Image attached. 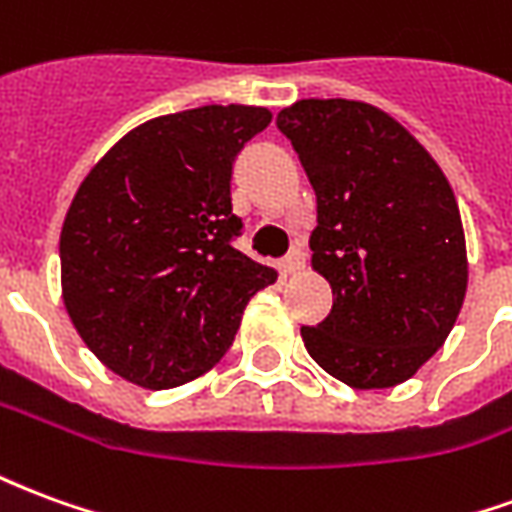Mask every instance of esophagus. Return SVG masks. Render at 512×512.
Returning a JSON list of instances; mask_svg holds the SVG:
<instances>
[{
    "mask_svg": "<svg viewBox=\"0 0 512 512\" xmlns=\"http://www.w3.org/2000/svg\"><path fill=\"white\" fill-rule=\"evenodd\" d=\"M304 266V246L296 244L293 249H290L288 255L282 257V263H279V268L285 271V274H296L299 268Z\"/></svg>",
    "mask_w": 512,
    "mask_h": 512,
    "instance_id": "esophagus-1",
    "label": "esophagus"
}]
</instances>
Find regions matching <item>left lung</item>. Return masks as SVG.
Here are the masks:
<instances>
[{
  "label": "left lung",
  "instance_id": "1",
  "mask_svg": "<svg viewBox=\"0 0 512 512\" xmlns=\"http://www.w3.org/2000/svg\"><path fill=\"white\" fill-rule=\"evenodd\" d=\"M315 197L312 266L332 312L301 326L310 356L356 389L406 381L439 351L466 296V241L439 164L362 101L304 98L277 115Z\"/></svg>",
  "mask_w": 512,
  "mask_h": 512
}]
</instances>
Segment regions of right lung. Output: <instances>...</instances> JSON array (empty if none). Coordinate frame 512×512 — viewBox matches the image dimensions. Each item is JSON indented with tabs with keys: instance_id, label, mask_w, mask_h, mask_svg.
Masks as SVG:
<instances>
[{
	"instance_id": "add662e5",
	"label": "right lung",
	"mask_w": 512,
	"mask_h": 512,
	"mask_svg": "<svg viewBox=\"0 0 512 512\" xmlns=\"http://www.w3.org/2000/svg\"><path fill=\"white\" fill-rule=\"evenodd\" d=\"M263 106H200L147 120L106 153L60 235L62 299L76 332L131 384L169 389L208 373L244 307L277 282L235 238L230 180Z\"/></svg>"
}]
</instances>
